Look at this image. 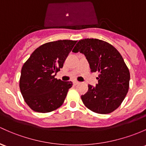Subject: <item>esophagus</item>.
Returning <instances> with one entry per match:
<instances>
[{
	"mask_svg": "<svg viewBox=\"0 0 146 146\" xmlns=\"http://www.w3.org/2000/svg\"><path fill=\"white\" fill-rule=\"evenodd\" d=\"M79 84V81H73V84L74 86H76L77 85V84Z\"/></svg>",
	"mask_w": 146,
	"mask_h": 146,
	"instance_id": "obj_1",
	"label": "esophagus"
}]
</instances>
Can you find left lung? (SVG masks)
Segmentation results:
<instances>
[{
	"mask_svg": "<svg viewBox=\"0 0 146 146\" xmlns=\"http://www.w3.org/2000/svg\"><path fill=\"white\" fill-rule=\"evenodd\" d=\"M85 55L92 72H99L98 84L88 85L81 95L86 107L97 113H110L117 109L126 97L130 74L119 51L108 42L98 39H84L72 50Z\"/></svg>",
	"mask_w": 146,
	"mask_h": 146,
	"instance_id": "obj_1",
	"label": "left lung"
}]
</instances>
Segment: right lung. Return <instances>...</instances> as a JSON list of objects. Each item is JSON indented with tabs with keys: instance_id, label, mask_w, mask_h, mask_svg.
Segmentation results:
<instances>
[{
	"instance_id": "1",
	"label": "right lung",
	"mask_w": 146,
	"mask_h": 146,
	"mask_svg": "<svg viewBox=\"0 0 146 146\" xmlns=\"http://www.w3.org/2000/svg\"><path fill=\"white\" fill-rule=\"evenodd\" d=\"M77 41L63 40L37 48L23 64L19 88L25 102L33 111L48 113L63 104L71 81L55 78Z\"/></svg>"
}]
</instances>
